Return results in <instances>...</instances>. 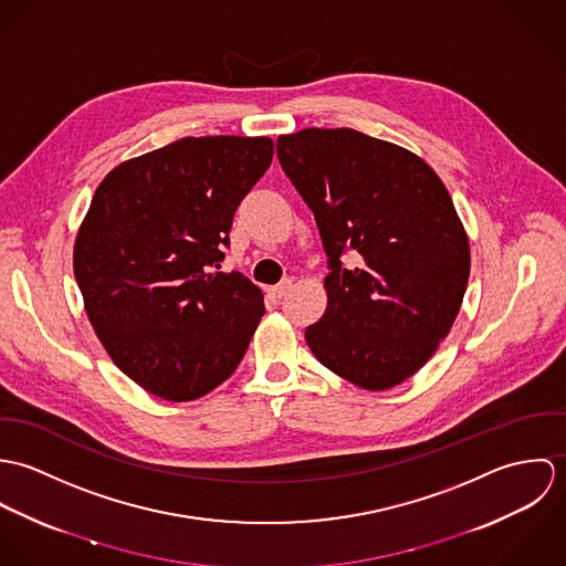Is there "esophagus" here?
Here are the masks:
<instances>
[{
  "label": "esophagus",
  "mask_w": 566,
  "mask_h": 566,
  "mask_svg": "<svg viewBox=\"0 0 566 566\" xmlns=\"http://www.w3.org/2000/svg\"><path fill=\"white\" fill-rule=\"evenodd\" d=\"M290 290H292V281H290V279L281 281V283H279V285H274V287H268L270 296H274V298H281V296H285Z\"/></svg>",
  "instance_id": "obj_1"
}]
</instances>
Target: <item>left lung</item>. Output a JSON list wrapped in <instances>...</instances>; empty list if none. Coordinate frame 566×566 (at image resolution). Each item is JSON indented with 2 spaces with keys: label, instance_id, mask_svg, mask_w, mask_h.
I'll list each match as a JSON object with an SVG mask.
<instances>
[{
  "label": "left lung",
  "instance_id": "left-lung-1",
  "mask_svg": "<svg viewBox=\"0 0 566 566\" xmlns=\"http://www.w3.org/2000/svg\"><path fill=\"white\" fill-rule=\"evenodd\" d=\"M276 155L328 256L326 310L305 331L312 353L364 390L403 384L451 331L469 283V238L444 182L413 153L353 128L281 135Z\"/></svg>",
  "mask_w": 566,
  "mask_h": 566
}]
</instances>
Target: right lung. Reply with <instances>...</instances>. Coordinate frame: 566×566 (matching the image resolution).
I'll use <instances>...</instances> for the list:
<instances>
[{
	"label": "right lung",
	"mask_w": 566,
	"mask_h": 566,
	"mask_svg": "<svg viewBox=\"0 0 566 566\" xmlns=\"http://www.w3.org/2000/svg\"><path fill=\"white\" fill-rule=\"evenodd\" d=\"M272 155L268 137H185L95 189L74 243L84 310L115 366L159 399L227 381L265 314L261 290L220 263Z\"/></svg>",
	"instance_id": "add662e5"
}]
</instances>
